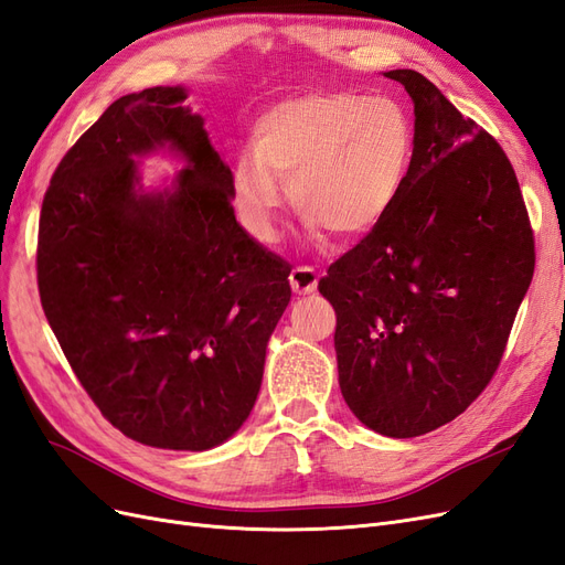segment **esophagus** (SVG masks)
I'll return each instance as SVG.
<instances>
[{
  "mask_svg": "<svg viewBox=\"0 0 565 565\" xmlns=\"http://www.w3.org/2000/svg\"><path fill=\"white\" fill-rule=\"evenodd\" d=\"M289 285L297 295H311L318 287V273L311 266H297L289 273Z\"/></svg>",
  "mask_w": 565,
  "mask_h": 565,
  "instance_id": "obj_1",
  "label": "esophagus"
}]
</instances>
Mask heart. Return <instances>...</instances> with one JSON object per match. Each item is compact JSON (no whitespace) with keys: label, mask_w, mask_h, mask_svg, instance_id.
Returning <instances> with one entry per match:
<instances>
[{"label":"heart","mask_w":565,"mask_h":565,"mask_svg":"<svg viewBox=\"0 0 565 565\" xmlns=\"http://www.w3.org/2000/svg\"><path fill=\"white\" fill-rule=\"evenodd\" d=\"M252 146L233 162L231 198L254 237H278L287 185L306 231L351 241L382 224L398 202L415 129L388 96L309 94L266 110Z\"/></svg>","instance_id":"b5f03b06"}]
</instances>
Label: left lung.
Masks as SVG:
<instances>
[{
    "label": "left lung",
    "mask_w": 565,
    "mask_h": 565,
    "mask_svg": "<svg viewBox=\"0 0 565 565\" xmlns=\"http://www.w3.org/2000/svg\"><path fill=\"white\" fill-rule=\"evenodd\" d=\"M415 156L382 224L320 278L339 388L367 429L415 438L452 422L498 370L533 280L535 243L500 143L415 71Z\"/></svg>",
    "instance_id": "obj_1"
}]
</instances>
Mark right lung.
I'll list each match as a JSON object with an SVG mask.
<instances>
[{"mask_svg":"<svg viewBox=\"0 0 565 565\" xmlns=\"http://www.w3.org/2000/svg\"><path fill=\"white\" fill-rule=\"evenodd\" d=\"M183 87L117 98L65 152L42 202L44 316L104 417L150 448L202 452L256 403L289 264L249 237L231 169ZM184 160L146 189L138 164Z\"/></svg>","mask_w":565,"mask_h":565,"instance_id":"add662e5","label":"right lung"}]
</instances>
